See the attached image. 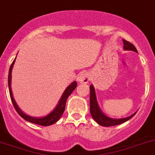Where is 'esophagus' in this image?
I'll return each instance as SVG.
<instances>
[{
  "instance_id": "34e87169",
  "label": "esophagus",
  "mask_w": 155,
  "mask_h": 155,
  "mask_svg": "<svg viewBox=\"0 0 155 155\" xmlns=\"http://www.w3.org/2000/svg\"><path fill=\"white\" fill-rule=\"evenodd\" d=\"M78 81L81 83H87L90 80V76L86 72H81L77 77Z\"/></svg>"
}]
</instances>
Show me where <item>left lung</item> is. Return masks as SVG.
<instances>
[{
	"label": "left lung",
	"mask_w": 155,
	"mask_h": 155,
	"mask_svg": "<svg viewBox=\"0 0 155 155\" xmlns=\"http://www.w3.org/2000/svg\"><path fill=\"white\" fill-rule=\"evenodd\" d=\"M123 44H124V49L125 50H130V51H134L137 52V48L134 47L133 44L127 41L126 40H122ZM90 90H91V94H90V111H91V114L92 115L93 118L94 120L97 122L98 124L101 125L102 126H117V125L122 124L123 122H126V121L130 120L132 117H134L135 115L136 112L130 116L127 117L125 118H120V119H114V118H111L104 115L101 111L100 110L99 107H98L97 102L96 99V94H95V91L93 87V85L90 86Z\"/></svg>",
	"instance_id": "left-lung-1"
}]
</instances>
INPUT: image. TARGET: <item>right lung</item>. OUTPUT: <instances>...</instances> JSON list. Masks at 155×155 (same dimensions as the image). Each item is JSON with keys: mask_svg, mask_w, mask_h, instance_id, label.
<instances>
[{"mask_svg": "<svg viewBox=\"0 0 155 155\" xmlns=\"http://www.w3.org/2000/svg\"><path fill=\"white\" fill-rule=\"evenodd\" d=\"M15 58L13 61V62L11 64L10 68H9V72H8V88H9V93H10V97L11 100L12 101L13 106H14L15 109L16 110V111L18 112V115L23 118L25 120L28 121L29 122H32V123H35V124L40 125V126H51V125L54 124L55 122L58 120L59 118H61V116L62 115V114L64 113V108H65V104H66L67 98L68 97L70 94H72V91L76 89V86H77V83L76 81H74L73 83H72L66 88V90L64 91V94H63L62 97H61V100L59 101L58 104L54 110L52 111L51 113H50L49 115H47L45 117H43V118H33V117H30L29 115H26L25 114H24L21 110L19 109V107H18L17 104L15 101L14 98L12 96V89H11V78H12V70L13 64H14L15 61Z\"/></svg>", "mask_w": 155, "mask_h": 155, "instance_id": "1", "label": "right lung"}]
</instances>
